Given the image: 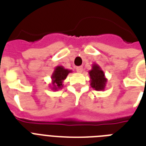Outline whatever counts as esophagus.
Wrapping results in <instances>:
<instances>
[{"mask_svg":"<svg viewBox=\"0 0 146 146\" xmlns=\"http://www.w3.org/2000/svg\"><path fill=\"white\" fill-rule=\"evenodd\" d=\"M76 72L77 73H82V66H77L76 68Z\"/></svg>","mask_w":146,"mask_h":146,"instance_id":"obj_1","label":"esophagus"}]
</instances>
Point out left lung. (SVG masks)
<instances>
[{"label":"left lung","instance_id":"1","mask_svg":"<svg viewBox=\"0 0 146 146\" xmlns=\"http://www.w3.org/2000/svg\"><path fill=\"white\" fill-rule=\"evenodd\" d=\"M90 76V86L96 91H103L105 89L108 82L107 78L104 76V71L102 70L99 65L92 64V70L89 71Z\"/></svg>","mask_w":146,"mask_h":146}]
</instances>
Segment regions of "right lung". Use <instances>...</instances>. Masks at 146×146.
<instances>
[{
	"label": "right lung",
	"mask_w": 146,
	"mask_h": 146,
	"mask_svg": "<svg viewBox=\"0 0 146 146\" xmlns=\"http://www.w3.org/2000/svg\"><path fill=\"white\" fill-rule=\"evenodd\" d=\"M70 73H72V70L68 69H65L63 66H57L54 68V70L51 75V86L50 89L54 91H57L62 89L64 86L63 82L66 80V76Z\"/></svg>",
	"instance_id": "1"
}]
</instances>
